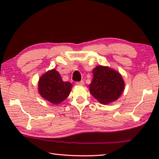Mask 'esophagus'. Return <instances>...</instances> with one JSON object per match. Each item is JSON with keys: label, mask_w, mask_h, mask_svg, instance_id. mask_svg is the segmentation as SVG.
Masks as SVG:
<instances>
[{"label": "esophagus", "mask_w": 159, "mask_h": 159, "mask_svg": "<svg viewBox=\"0 0 159 159\" xmlns=\"http://www.w3.org/2000/svg\"><path fill=\"white\" fill-rule=\"evenodd\" d=\"M76 84L79 85H83L84 84V81L83 80H80V81H79V82H76Z\"/></svg>", "instance_id": "1"}]
</instances>
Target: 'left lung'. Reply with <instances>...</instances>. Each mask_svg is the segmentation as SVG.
<instances>
[{"label": "left lung", "mask_w": 159, "mask_h": 159, "mask_svg": "<svg viewBox=\"0 0 159 159\" xmlns=\"http://www.w3.org/2000/svg\"><path fill=\"white\" fill-rule=\"evenodd\" d=\"M92 73L93 77L89 85V91L100 103L109 104L120 96L124 83L120 73L104 66H97Z\"/></svg>", "instance_id": "8db88e82"}]
</instances>
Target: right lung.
<instances>
[{
	"label": "right lung",
	"instance_id": "right-lung-1",
	"mask_svg": "<svg viewBox=\"0 0 159 159\" xmlns=\"http://www.w3.org/2000/svg\"><path fill=\"white\" fill-rule=\"evenodd\" d=\"M38 87L39 92L43 98L56 104L67 98L72 85L70 82H63L59 73L52 70L41 76Z\"/></svg>",
	"mask_w": 159,
	"mask_h": 159
}]
</instances>
